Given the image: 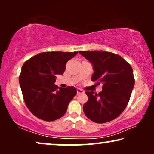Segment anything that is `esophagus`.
I'll return each mask as SVG.
<instances>
[{
  "instance_id": "34e87169",
  "label": "esophagus",
  "mask_w": 154,
  "mask_h": 154,
  "mask_svg": "<svg viewBox=\"0 0 154 154\" xmlns=\"http://www.w3.org/2000/svg\"><path fill=\"white\" fill-rule=\"evenodd\" d=\"M82 93H84L83 90H81V89H79V88H78V89H77V94H82Z\"/></svg>"
}]
</instances>
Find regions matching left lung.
<instances>
[{
    "instance_id": "left-lung-1",
    "label": "left lung",
    "mask_w": 154,
    "mask_h": 154,
    "mask_svg": "<svg viewBox=\"0 0 154 154\" xmlns=\"http://www.w3.org/2000/svg\"><path fill=\"white\" fill-rule=\"evenodd\" d=\"M93 65L92 81L103 84L99 93L86 91L88 102L83 105L86 116L97 123L113 121L121 114L129 102L134 85L133 71L119 54L99 51H79Z\"/></svg>"
}]
</instances>
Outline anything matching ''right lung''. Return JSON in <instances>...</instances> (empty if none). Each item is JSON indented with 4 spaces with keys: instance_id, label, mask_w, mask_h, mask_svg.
<instances>
[{
    "instance_id": "add662e5",
    "label": "right lung",
    "mask_w": 154,
    "mask_h": 154,
    "mask_svg": "<svg viewBox=\"0 0 154 154\" xmlns=\"http://www.w3.org/2000/svg\"><path fill=\"white\" fill-rule=\"evenodd\" d=\"M78 52H45L32 57L23 64L19 81L29 110L45 121L62 117L77 93L73 86L54 85L56 75H62L69 60Z\"/></svg>"
}]
</instances>
